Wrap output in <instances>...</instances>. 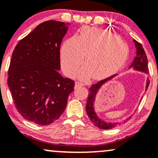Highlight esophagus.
Returning a JSON list of instances; mask_svg holds the SVG:
<instances>
[{"mask_svg": "<svg viewBox=\"0 0 158 158\" xmlns=\"http://www.w3.org/2000/svg\"><path fill=\"white\" fill-rule=\"evenodd\" d=\"M84 85L82 84V83L79 82H76V84H75V89H76V88H79L80 87H82V86Z\"/></svg>", "mask_w": 158, "mask_h": 158, "instance_id": "esophagus-1", "label": "esophagus"}]
</instances>
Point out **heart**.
Segmentation results:
<instances>
[{"instance_id": "obj_1", "label": "heart", "mask_w": 158, "mask_h": 158, "mask_svg": "<svg viewBox=\"0 0 158 158\" xmlns=\"http://www.w3.org/2000/svg\"><path fill=\"white\" fill-rule=\"evenodd\" d=\"M127 43L110 31L98 27H83L79 35L66 40L60 48L63 70L75 76L85 55L86 64L80 71V77L102 79L122 67L127 60Z\"/></svg>"}]
</instances>
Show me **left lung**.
<instances>
[{"label":"left lung","instance_id":"1","mask_svg":"<svg viewBox=\"0 0 158 158\" xmlns=\"http://www.w3.org/2000/svg\"><path fill=\"white\" fill-rule=\"evenodd\" d=\"M133 43H134L135 47L136 49V56L135 57L134 60H133L132 64L130 66V68L133 67V70H136L138 71H141V72L145 73H148V58H147L146 54L145 52V50L143 48V46L140 44L139 43L137 42L136 40H133ZM116 74L115 75L110 76V77L106 78V79H103V80L100 81L96 84H94L91 86V88H89V94H88V100H87V103H86V112H87L88 117H89L90 120L91 122L94 124L96 127L100 128V129L103 130H108V129H112V128L116 127L118 124H120L121 123H111V122H105L104 121H103L102 119H100V118H99L97 115L96 112H95L94 108V104L95 101V98H96L97 93L98 92V91L100 90V88H101V86L103 84H105L106 82H107L108 81L111 80L113 77H115ZM149 80L147 79L146 82V85H145V90H147V88H148L149 85ZM131 116H130L129 118H127L126 120H128L129 118H131Z\"/></svg>","mask_w":158,"mask_h":158}]
</instances>
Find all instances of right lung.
I'll list each match as a JSON object with an SVG mask.
<instances>
[{
  "mask_svg": "<svg viewBox=\"0 0 158 158\" xmlns=\"http://www.w3.org/2000/svg\"><path fill=\"white\" fill-rule=\"evenodd\" d=\"M67 25L54 20L40 24L12 54L7 84L15 106L24 118L39 125H48L61 115L74 90V81L58 73Z\"/></svg>",
  "mask_w": 158,
  "mask_h": 158,
  "instance_id": "1",
  "label": "right lung"
}]
</instances>
